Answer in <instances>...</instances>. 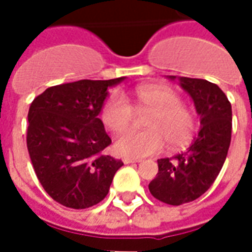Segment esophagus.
<instances>
[{
    "mask_svg": "<svg viewBox=\"0 0 252 252\" xmlns=\"http://www.w3.org/2000/svg\"><path fill=\"white\" fill-rule=\"evenodd\" d=\"M140 160H142L140 158H129V157H124V158H123V162H124L126 164L137 163V162H140Z\"/></svg>",
    "mask_w": 252,
    "mask_h": 252,
    "instance_id": "1",
    "label": "esophagus"
}]
</instances>
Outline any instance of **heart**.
<instances>
[{"mask_svg": "<svg viewBox=\"0 0 252 252\" xmlns=\"http://www.w3.org/2000/svg\"><path fill=\"white\" fill-rule=\"evenodd\" d=\"M136 112H150L144 131H126L116 140V150L126 157H146L160 151L178 150L190 142L195 132V116L182 104L181 95L162 85H140L129 93L110 94L105 101L101 119L110 131L129 128Z\"/></svg>", "mask_w": 252, "mask_h": 252, "instance_id": "obj_1", "label": "heart"}]
</instances>
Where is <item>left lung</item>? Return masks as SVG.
I'll use <instances>...</instances> for the list:
<instances>
[{
  "label": "left lung",
  "instance_id": "obj_1",
  "mask_svg": "<svg viewBox=\"0 0 252 252\" xmlns=\"http://www.w3.org/2000/svg\"><path fill=\"white\" fill-rule=\"evenodd\" d=\"M180 81L194 101L202 126L185 153L158 159V174L148 189L169 205L197 200L211 188L225 162L232 132L231 102L216 83L188 77Z\"/></svg>",
  "mask_w": 252,
  "mask_h": 252
}]
</instances>
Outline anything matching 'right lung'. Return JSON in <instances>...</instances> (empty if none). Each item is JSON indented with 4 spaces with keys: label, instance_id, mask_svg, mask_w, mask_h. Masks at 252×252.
Instances as JSON below:
<instances>
[{
    "label": "right lung",
    "instance_id": "1",
    "mask_svg": "<svg viewBox=\"0 0 252 252\" xmlns=\"http://www.w3.org/2000/svg\"><path fill=\"white\" fill-rule=\"evenodd\" d=\"M124 78L81 79L48 88L30 106L27 147L36 177L61 205L85 209L104 200L120 159L98 119L108 88Z\"/></svg>",
    "mask_w": 252,
    "mask_h": 252
}]
</instances>
